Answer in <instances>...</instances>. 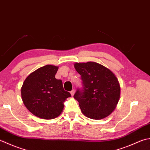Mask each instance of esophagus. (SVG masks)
Returning a JSON list of instances; mask_svg holds the SVG:
<instances>
[{
	"mask_svg": "<svg viewBox=\"0 0 150 150\" xmlns=\"http://www.w3.org/2000/svg\"><path fill=\"white\" fill-rule=\"evenodd\" d=\"M70 93H71V96H73V95H74V93H75V90H74V89L72 90L71 91V92H70Z\"/></svg>",
	"mask_w": 150,
	"mask_h": 150,
	"instance_id": "1",
	"label": "esophagus"
}]
</instances>
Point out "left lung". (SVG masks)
I'll return each mask as SVG.
<instances>
[{
  "label": "left lung",
  "instance_id": "left-lung-1",
  "mask_svg": "<svg viewBox=\"0 0 150 150\" xmlns=\"http://www.w3.org/2000/svg\"><path fill=\"white\" fill-rule=\"evenodd\" d=\"M81 76L83 89H78L74 98L82 112L93 120L105 118L113 112L120 96V86L115 75L106 67L94 62L75 63Z\"/></svg>",
  "mask_w": 150,
  "mask_h": 150
}]
</instances>
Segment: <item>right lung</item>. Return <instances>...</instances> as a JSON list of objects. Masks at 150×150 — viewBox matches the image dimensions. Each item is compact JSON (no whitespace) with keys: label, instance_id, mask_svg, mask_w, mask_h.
Returning <instances> with one entry per match:
<instances>
[{"label":"right lung","instance_id":"1","mask_svg":"<svg viewBox=\"0 0 150 150\" xmlns=\"http://www.w3.org/2000/svg\"><path fill=\"white\" fill-rule=\"evenodd\" d=\"M58 66L46 65L30 73L21 87L25 106L38 118L51 120L62 112L64 102L71 97L64 90L62 81L55 78Z\"/></svg>","mask_w":150,"mask_h":150}]
</instances>
